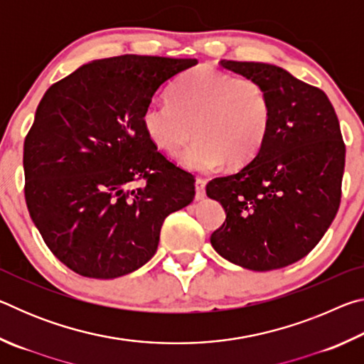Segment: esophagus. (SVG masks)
<instances>
[{
    "mask_svg": "<svg viewBox=\"0 0 364 364\" xmlns=\"http://www.w3.org/2000/svg\"><path fill=\"white\" fill-rule=\"evenodd\" d=\"M194 184H196V199L202 200L205 197V180H202V178H197Z\"/></svg>",
    "mask_w": 364,
    "mask_h": 364,
    "instance_id": "1",
    "label": "esophagus"
}]
</instances>
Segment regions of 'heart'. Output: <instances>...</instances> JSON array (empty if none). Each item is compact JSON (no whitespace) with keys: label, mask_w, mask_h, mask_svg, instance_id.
Wrapping results in <instances>:
<instances>
[{"label":"heart","mask_w":364,"mask_h":364,"mask_svg":"<svg viewBox=\"0 0 364 364\" xmlns=\"http://www.w3.org/2000/svg\"><path fill=\"white\" fill-rule=\"evenodd\" d=\"M273 120L268 90L254 78L200 65L178 78L168 102L152 101L141 115L146 136L160 151L176 156L180 167L210 173L252 162L267 143Z\"/></svg>","instance_id":"b5f03b06"}]
</instances>
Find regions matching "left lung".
Instances as JSON below:
<instances>
[{
  "mask_svg": "<svg viewBox=\"0 0 364 364\" xmlns=\"http://www.w3.org/2000/svg\"><path fill=\"white\" fill-rule=\"evenodd\" d=\"M220 64L268 90L273 120L252 162L237 173L208 181L207 196L226 212L210 242L242 268H284L315 249L341 205L345 144L336 110L324 91L281 67Z\"/></svg>",
  "mask_w": 364,
  "mask_h": 364,
  "instance_id": "8db88e82",
  "label": "left lung"
}]
</instances>
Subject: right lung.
Wrapping results in <instances>:
<instances>
[{
  "label": "right lung",
  "instance_id": "1",
  "mask_svg": "<svg viewBox=\"0 0 364 364\" xmlns=\"http://www.w3.org/2000/svg\"><path fill=\"white\" fill-rule=\"evenodd\" d=\"M196 64L100 59L43 96L23 143V191L43 241L75 273L114 279L141 268L156 254L164 220L193 202V175L157 151L141 115L160 85Z\"/></svg>",
  "mask_w": 364,
  "mask_h": 364
}]
</instances>
